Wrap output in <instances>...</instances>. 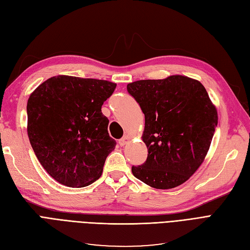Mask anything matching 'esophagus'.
Listing matches in <instances>:
<instances>
[{
	"label": "esophagus",
	"mask_w": 250,
	"mask_h": 250,
	"mask_svg": "<svg viewBox=\"0 0 250 250\" xmlns=\"http://www.w3.org/2000/svg\"><path fill=\"white\" fill-rule=\"evenodd\" d=\"M128 141H129V138L126 137V135H125V137H123L122 139H120V140H119L120 146H124V145H126V144L128 143Z\"/></svg>",
	"instance_id": "1"
}]
</instances>
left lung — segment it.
<instances>
[{"mask_svg": "<svg viewBox=\"0 0 250 250\" xmlns=\"http://www.w3.org/2000/svg\"><path fill=\"white\" fill-rule=\"evenodd\" d=\"M127 90L145 115L147 161L133 175L154 188L180 186L197 171L210 146L218 113L198 80L181 75L139 80Z\"/></svg>", "mask_w": 250, "mask_h": 250, "instance_id": "1", "label": "left lung"}]
</instances>
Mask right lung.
<instances>
[{"label":"right lung","mask_w":250,"mask_h":250,"mask_svg":"<svg viewBox=\"0 0 250 250\" xmlns=\"http://www.w3.org/2000/svg\"><path fill=\"white\" fill-rule=\"evenodd\" d=\"M116 86L106 80L59 75L30 95L29 141L43 169L59 184L82 188L101 176L117 145L101 107Z\"/></svg>","instance_id":"1"}]
</instances>
